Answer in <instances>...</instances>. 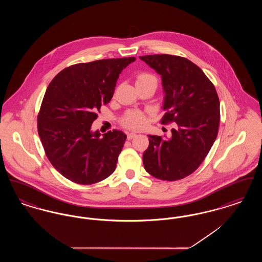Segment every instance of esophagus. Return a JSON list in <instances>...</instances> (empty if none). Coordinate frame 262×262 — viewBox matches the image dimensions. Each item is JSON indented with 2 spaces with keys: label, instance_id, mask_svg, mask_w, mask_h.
<instances>
[{
  "label": "esophagus",
  "instance_id": "obj_1",
  "mask_svg": "<svg viewBox=\"0 0 262 262\" xmlns=\"http://www.w3.org/2000/svg\"><path fill=\"white\" fill-rule=\"evenodd\" d=\"M137 136V134L136 133H127V135H126V137H127V139L129 140V139H133L134 137Z\"/></svg>",
  "mask_w": 262,
  "mask_h": 262
}]
</instances>
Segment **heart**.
<instances>
[{
  "label": "heart",
  "instance_id": "1",
  "mask_svg": "<svg viewBox=\"0 0 262 262\" xmlns=\"http://www.w3.org/2000/svg\"><path fill=\"white\" fill-rule=\"evenodd\" d=\"M136 84L137 86L140 84H153L155 88H157L158 79L151 73L142 72L137 74L136 77ZM146 121H147V118L143 113L139 111H128L122 119V125L126 128L138 129L145 125Z\"/></svg>",
  "mask_w": 262,
  "mask_h": 262
}]
</instances>
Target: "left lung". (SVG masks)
Here are the masks:
<instances>
[{"label":"left lung","instance_id":"left-lung-1","mask_svg":"<svg viewBox=\"0 0 262 262\" xmlns=\"http://www.w3.org/2000/svg\"><path fill=\"white\" fill-rule=\"evenodd\" d=\"M139 58L161 75L166 111L161 124L174 123L170 138L149 136L144 168L163 181L184 179L200 167L218 135L216 89L200 67L184 57L161 54Z\"/></svg>","mask_w":262,"mask_h":262}]
</instances>
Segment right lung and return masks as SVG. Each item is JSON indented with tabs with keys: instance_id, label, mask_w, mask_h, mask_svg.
I'll return each instance as SVG.
<instances>
[{
	"instance_id": "add662e5",
	"label": "right lung",
	"mask_w": 262,
	"mask_h": 262,
	"mask_svg": "<svg viewBox=\"0 0 262 262\" xmlns=\"http://www.w3.org/2000/svg\"><path fill=\"white\" fill-rule=\"evenodd\" d=\"M136 58L80 62L51 81L37 116L38 135L54 168L68 180L92 185L116 169L126 136L90 130L102 105L110 102L122 71Z\"/></svg>"
}]
</instances>
